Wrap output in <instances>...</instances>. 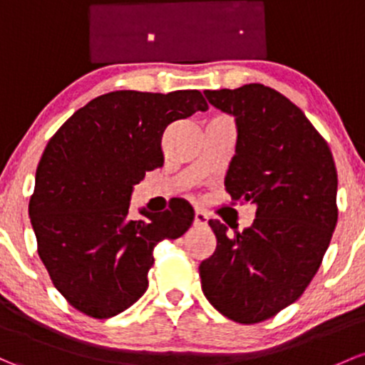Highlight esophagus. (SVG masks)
Wrapping results in <instances>:
<instances>
[{"label": "esophagus", "instance_id": "esophagus-1", "mask_svg": "<svg viewBox=\"0 0 365 365\" xmlns=\"http://www.w3.org/2000/svg\"><path fill=\"white\" fill-rule=\"evenodd\" d=\"M194 224L199 225V227H205V225L208 224V215L202 212V210H195Z\"/></svg>", "mask_w": 365, "mask_h": 365}]
</instances>
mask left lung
<instances>
[{
	"label": "left lung",
	"instance_id": "left-lung-1",
	"mask_svg": "<svg viewBox=\"0 0 365 365\" xmlns=\"http://www.w3.org/2000/svg\"><path fill=\"white\" fill-rule=\"evenodd\" d=\"M205 96L236 117L225 190L257 212L241 232L208 222L217 248L199 276L215 309L250 325L297 301L317 274L336 229L337 171L327 141L278 91L248 83Z\"/></svg>",
	"mask_w": 365,
	"mask_h": 365
}]
</instances>
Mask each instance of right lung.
<instances>
[{
  "label": "right lung",
  "mask_w": 365,
  "mask_h": 365,
  "mask_svg": "<svg viewBox=\"0 0 365 365\" xmlns=\"http://www.w3.org/2000/svg\"><path fill=\"white\" fill-rule=\"evenodd\" d=\"M208 110L199 91H115L92 99L57 129L36 168L29 217L53 287L80 313L110 318L148 287L153 248L192 225L183 199L129 218L133 187L164 164L171 122Z\"/></svg>",
  "instance_id": "add662e5"
}]
</instances>
